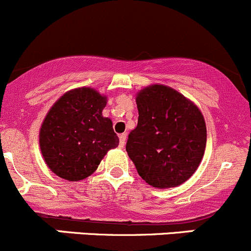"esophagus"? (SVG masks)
Instances as JSON below:
<instances>
[{"instance_id":"obj_1","label":"esophagus","mask_w":251,"mask_h":251,"mask_svg":"<svg viewBox=\"0 0 251 251\" xmlns=\"http://www.w3.org/2000/svg\"><path fill=\"white\" fill-rule=\"evenodd\" d=\"M126 134L123 133V134H120V146H125L126 145Z\"/></svg>"}]
</instances>
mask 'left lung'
I'll use <instances>...</instances> for the list:
<instances>
[{
	"label": "left lung",
	"mask_w": 251,
	"mask_h": 251,
	"mask_svg": "<svg viewBox=\"0 0 251 251\" xmlns=\"http://www.w3.org/2000/svg\"><path fill=\"white\" fill-rule=\"evenodd\" d=\"M138 126L126 150L139 176L155 188L182 184L197 171L206 146V126L199 108L182 94L152 85L136 96Z\"/></svg>",
	"instance_id": "obj_1"
}]
</instances>
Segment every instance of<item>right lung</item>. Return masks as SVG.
Instances as JSON below:
<instances>
[{
	"instance_id": "1",
	"label": "right lung",
	"mask_w": 251,
	"mask_h": 251,
	"mask_svg": "<svg viewBox=\"0 0 251 251\" xmlns=\"http://www.w3.org/2000/svg\"><path fill=\"white\" fill-rule=\"evenodd\" d=\"M106 98L90 88L64 94L40 129V148L50 170L63 179L81 180L100 165L120 139L102 116Z\"/></svg>"
}]
</instances>
